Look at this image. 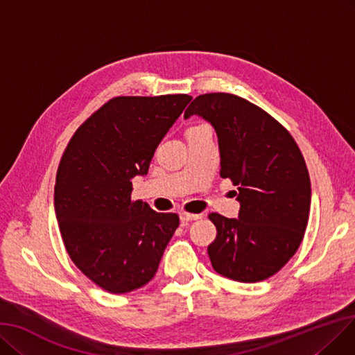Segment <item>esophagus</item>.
Wrapping results in <instances>:
<instances>
[{
    "instance_id": "obj_1",
    "label": "esophagus",
    "mask_w": 355,
    "mask_h": 355,
    "mask_svg": "<svg viewBox=\"0 0 355 355\" xmlns=\"http://www.w3.org/2000/svg\"><path fill=\"white\" fill-rule=\"evenodd\" d=\"M179 217L182 221H195L198 218H201L200 214H189V212H180Z\"/></svg>"
}]
</instances>
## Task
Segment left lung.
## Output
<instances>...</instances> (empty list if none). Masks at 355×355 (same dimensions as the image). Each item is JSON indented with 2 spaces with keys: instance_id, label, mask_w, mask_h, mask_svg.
<instances>
[{
  "instance_id": "8db88e82",
  "label": "left lung",
  "mask_w": 355,
  "mask_h": 355,
  "mask_svg": "<svg viewBox=\"0 0 355 355\" xmlns=\"http://www.w3.org/2000/svg\"><path fill=\"white\" fill-rule=\"evenodd\" d=\"M192 115L214 128L220 176L239 191V218L208 216L217 227L208 246L212 268L239 282L266 279L290 261L306 232L311 188L303 155L284 126L239 96H198L185 119Z\"/></svg>"
}]
</instances>
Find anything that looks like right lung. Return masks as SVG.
I'll return each mask as SVG.
<instances>
[{
	"instance_id": "add662e5",
	"label": "right lung",
	"mask_w": 355,
	"mask_h": 355,
	"mask_svg": "<svg viewBox=\"0 0 355 355\" xmlns=\"http://www.w3.org/2000/svg\"><path fill=\"white\" fill-rule=\"evenodd\" d=\"M192 101L188 94L115 97L84 122L56 173L53 205L65 249L80 271L113 294L157 272L178 214L132 201V179L148 173L155 148Z\"/></svg>"
}]
</instances>
